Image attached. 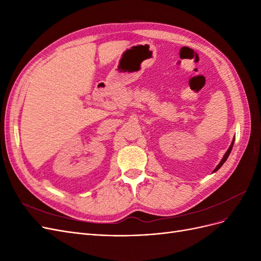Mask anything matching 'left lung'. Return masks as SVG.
Masks as SVG:
<instances>
[{
	"label": "left lung",
	"mask_w": 261,
	"mask_h": 261,
	"mask_svg": "<svg viewBox=\"0 0 261 261\" xmlns=\"http://www.w3.org/2000/svg\"><path fill=\"white\" fill-rule=\"evenodd\" d=\"M233 145H234V139H233V141H232V144H231V146H230V148H228L227 149V151H226V153L224 154V156L222 158V160H221V162L218 164V167L215 169V171H213V172H216V171H218L221 167H222V164L226 161V159H227V156L228 155H230V153H231V151H232V148H233Z\"/></svg>",
	"instance_id": "obj_1"
}]
</instances>
